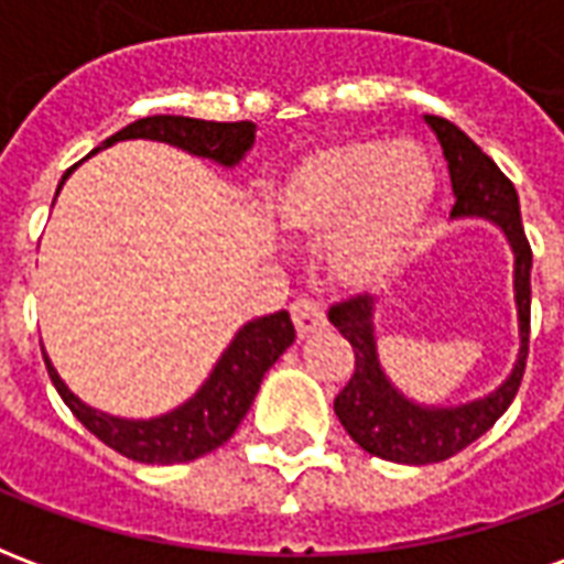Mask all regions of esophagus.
Masks as SVG:
<instances>
[{
	"mask_svg": "<svg viewBox=\"0 0 564 564\" xmlns=\"http://www.w3.org/2000/svg\"><path fill=\"white\" fill-rule=\"evenodd\" d=\"M290 314H293L295 332H299V338H307V335H314L326 326V314H323V305L314 302V299H295L293 305H290Z\"/></svg>",
	"mask_w": 564,
	"mask_h": 564,
	"instance_id": "obj_1",
	"label": "esophagus"
}]
</instances>
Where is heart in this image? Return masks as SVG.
I'll list each match as a JSON object with an SVG mask.
<instances>
[{"label": "heart", "instance_id": "1", "mask_svg": "<svg viewBox=\"0 0 564 564\" xmlns=\"http://www.w3.org/2000/svg\"><path fill=\"white\" fill-rule=\"evenodd\" d=\"M437 177L411 141L341 139L305 150L269 189L283 232L326 235L332 281L371 290L390 281L423 235Z\"/></svg>", "mask_w": 564, "mask_h": 564}]
</instances>
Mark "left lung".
<instances>
[{"instance_id":"left-lung-1","label":"left lung","mask_w":564,"mask_h":564,"mask_svg":"<svg viewBox=\"0 0 564 564\" xmlns=\"http://www.w3.org/2000/svg\"><path fill=\"white\" fill-rule=\"evenodd\" d=\"M425 123L441 141L449 169V184L456 205L453 220L480 217L496 223L513 250V302L520 323V354L510 368L508 380L484 399H474L456 408L420 404L408 399L383 375L375 335V299L354 295L329 307V323L354 344L356 368L347 387L335 399V414L359 447L387 462L402 465H429L456 456L489 432L496 420L510 408L520 390L525 356H529V307H532V247L525 238L520 217V198L505 172L486 156L459 127L444 117L425 115Z\"/></svg>"}]
</instances>
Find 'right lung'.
<instances>
[{
    "instance_id": "obj_1",
    "label": "right lung",
    "mask_w": 564,
    "mask_h": 564,
    "mask_svg": "<svg viewBox=\"0 0 564 564\" xmlns=\"http://www.w3.org/2000/svg\"><path fill=\"white\" fill-rule=\"evenodd\" d=\"M129 139L165 141V144L186 150L193 156H205L223 169H232L245 160L247 150L253 148L257 127L250 120L214 123V120H196V117L156 115L129 123L127 129H120L117 135L105 141L102 148H111L117 141ZM68 174H72V169L63 174L59 186L66 184ZM293 341L295 329L286 311L250 319L238 329L232 344L223 350L217 366L208 375V380L198 387L196 395L186 399L181 408H174L169 414L150 416V420H127V416L96 411L68 390L47 356H44V366L54 380L56 392L68 404V411L78 416L102 444L117 449L127 459L148 462V465H177V462L205 456L235 435L238 423L245 420L250 404L257 399L265 371L281 359L283 350Z\"/></svg>"
}]
</instances>
